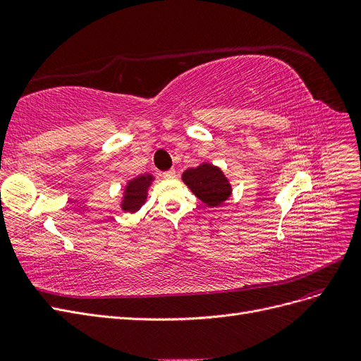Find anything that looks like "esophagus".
<instances>
[{
	"mask_svg": "<svg viewBox=\"0 0 361 361\" xmlns=\"http://www.w3.org/2000/svg\"><path fill=\"white\" fill-rule=\"evenodd\" d=\"M162 178H164V179H167V180H170V179H174V178H176V171H174V170L164 171V173H162Z\"/></svg>",
	"mask_w": 361,
	"mask_h": 361,
	"instance_id": "esophagus-1",
	"label": "esophagus"
}]
</instances>
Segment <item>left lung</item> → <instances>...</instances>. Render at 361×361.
Returning <instances> with one entry per match:
<instances>
[{
  "label": "left lung",
  "mask_w": 361,
  "mask_h": 361,
  "mask_svg": "<svg viewBox=\"0 0 361 361\" xmlns=\"http://www.w3.org/2000/svg\"><path fill=\"white\" fill-rule=\"evenodd\" d=\"M182 180L195 194V197L211 207L224 203L232 194V185L228 183L221 169L207 162L200 164L195 169L185 170Z\"/></svg>",
  "instance_id": "1"
}]
</instances>
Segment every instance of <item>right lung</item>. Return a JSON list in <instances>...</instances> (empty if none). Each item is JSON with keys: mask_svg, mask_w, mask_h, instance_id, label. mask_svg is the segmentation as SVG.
Instances as JSON below:
<instances>
[{"mask_svg": "<svg viewBox=\"0 0 361 361\" xmlns=\"http://www.w3.org/2000/svg\"><path fill=\"white\" fill-rule=\"evenodd\" d=\"M152 182H154L152 174H140L128 182L122 199V209L125 212H137L145 204Z\"/></svg>", "mask_w": 361, "mask_h": 361, "instance_id": "1", "label": "right lung"}]
</instances>
